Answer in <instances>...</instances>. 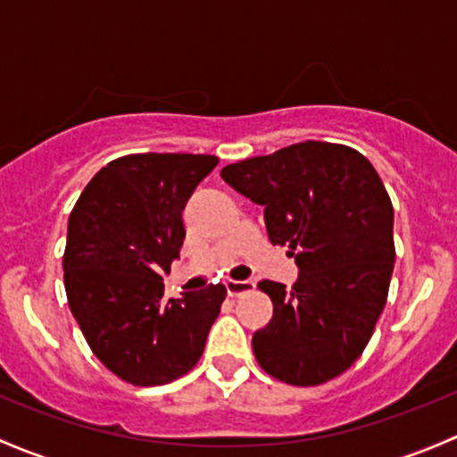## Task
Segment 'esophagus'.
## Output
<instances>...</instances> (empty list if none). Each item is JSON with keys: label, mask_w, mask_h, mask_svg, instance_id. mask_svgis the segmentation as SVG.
Segmentation results:
<instances>
[{"label": "esophagus", "mask_w": 457, "mask_h": 457, "mask_svg": "<svg viewBox=\"0 0 457 457\" xmlns=\"http://www.w3.org/2000/svg\"><path fill=\"white\" fill-rule=\"evenodd\" d=\"M227 293L230 297H239V295L244 293H251V290H255L257 281L255 279H244V281H235V279H228L227 284Z\"/></svg>", "instance_id": "1"}]
</instances>
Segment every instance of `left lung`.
Masks as SVG:
<instances>
[{
  "mask_svg": "<svg viewBox=\"0 0 457 457\" xmlns=\"http://www.w3.org/2000/svg\"><path fill=\"white\" fill-rule=\"evenodd\" d=\"M222 178L263 206L268 237L299 268L293 288L260 281L275 312L253 334L257 363L301 387L343 374L368 345L396 262L380 176L356 149L308 140L228 164Z\"/></svg>",
  "mask_w": 457,
  "mask_h": 457,
  "instance_id": "left-lung-1",
  "label": "left lung"
}]
</instances>
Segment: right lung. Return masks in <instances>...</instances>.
Segmentation results:
<instances>
[{"instance_id": "1", "label": "right lung", "mask_w": 457, "mask_h": 457, "mask_svg": "<svg viewBox=\"0 0 457 457\" xmlns=\"http://www.w3.org/2000/svg\"><path fill=\"white\" fill-rule=\"evenodd\" d=\"M218 167L204 154H134L89 180L68 222V303L96 359L131 385L149 387L194 370L227 297L209 284L162 299L180 260L185 211Z\"/></svg>"}]
</instances>
